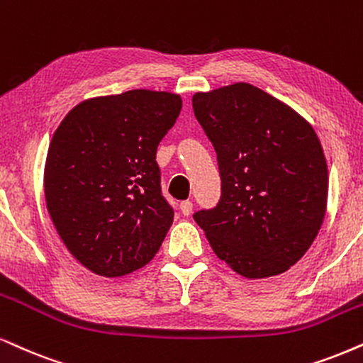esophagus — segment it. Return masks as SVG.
<instances>
[{
  "label": "esophagus",
  "mask_w": 363,
  "mask_h": 363,
  "mask_svg": "<svg viewBox=\"0 0 363 363\" xmlns=\"http://www.w3.org/2000/svg\"><path fill=\"white\" fill-rule=\"evenodd\" d=\"M181 213L184 216H189L192 213V203H191V201H182V203H181Z\"/></svg>",
  "instance_id": "obj_1"
}]
</instances>
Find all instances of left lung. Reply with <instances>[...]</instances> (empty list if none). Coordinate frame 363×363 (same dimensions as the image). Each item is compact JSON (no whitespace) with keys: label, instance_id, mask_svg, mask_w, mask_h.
Returning a JSON list of instances; mask_svg holds the SVG:
<instances>
[{"label":"left lung","instance_id":"8db88e82","mask_svg":"<svg viewBox=\"0 0 363 363\" xmlns=\"http://www.w3.org/2000/svg\"><path fill=\"white\" fill-rule=\"evenodd\" d=\"M192 108L221 174V199L194 221L241 277L284 273L308 251L327 209L328 169L313 127L242 82L197 91Z\"/></svg>","mask_w":363,"mask_h":363}]
</instances>
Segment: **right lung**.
Listing matches in <instances>:
<instances>
[{
    "label": "right lung",
    "instance_id": "1",
    "mask_svg": "<svg viewBox=\"0 0 363 363\" xmlns=\"http://www.w3.org/2000/svg\"><path fill=\"white\" fill-rule=\"evenodd\" d=\"M181 108L176 94L128 90L84 100L55 130L47 208L67 250L90 272L123 277L159 251L174 209L155 154Z\"/></svg>",
    "mask_w": 363,
    "mask_h": 363
}]
</instances>
